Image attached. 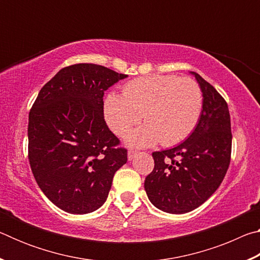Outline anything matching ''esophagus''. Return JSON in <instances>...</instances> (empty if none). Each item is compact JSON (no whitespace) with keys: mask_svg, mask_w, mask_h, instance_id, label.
I'll return each mask as SVG.
<instances>
[{"mask_svg":"<svg viewBox=\"0 0 260 260\" xmlns=\"http://www.w3.org/2000/svg\"><path fill=\"white\" fill-rule=\"evenodd\" d=\"M139 153V151H136V150H134V149H129L128 150V160H132L133 159V158L138 155Z\"/></svg>","mask_w":260,"mask_h":260,"instance_id":"1","label":"esophagus"}]
</instances>
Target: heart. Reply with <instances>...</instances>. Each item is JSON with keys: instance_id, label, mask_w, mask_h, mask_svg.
Listing matches in <instances>:
<instances>
[{"instance_id": "heart-1", "label": "heart", "mask_w": 260, "mask_h": 260, "mask_svg": "<svg viewBox=\"0 0 260 260\" xmlns=\"http://www.w3.org/2000/svg\"><path fill=\"white\" fill-rule=\"evenodd\" d=\"M203 94L190 78L141 77L127 82L122 95L104 101V117L114 133L125 135L142 119L146 125L127 136L133 146L148 147L160 141L174 146L187 139L200 120Z\"/></svg>"}]
</instances>
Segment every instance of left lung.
<instances>
[{
	"label": "left lung",
	"mask_w": 260,
	"mask_h": 260,
	"mask_svg": "<svg viewBox=\"0 0 260 260\" xmlns=\"http://www.w3.org/2000/svg\"><path fill=\"white\" fill-rule=\"evenodd\" d=\"M192 74L203 93L199 124L181 144L152 152L155 167L144 181L151 203L169 213H187L203 204L221 184L231 162L227 102L200 74Z\"/></svg>",
	"instance_id": "left-lung-1"
}]
</instances>
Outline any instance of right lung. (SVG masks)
I'll list each match as a JSON object with an SVG mask.
<instances>
[{
  "label": "right lung",
  "mask_w": 260,
  "mask_h": 260,
  "mask_svg": "<svg viewBox=\"0 0 260 260\" xmlns=\"http://www.w3.org/2000/svg\"><path fill=\"white\" fill-rule=\"evenodd\" d=\"M127 74L73 64L41 88L28 116V160L43 193L65 212H93L127 161L104 119V91Z\"/></svg>",
  "instance_id": "obj_1"
}]
</instances>
